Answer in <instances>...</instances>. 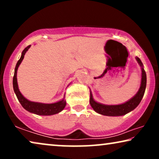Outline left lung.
<instances>
[{
    "mask_svg": "<svg viewBox=\"0 0 159 159\" xmlns=\"http://www.w3.org/2000/svg\"><path fill=\"white\" fill-rule=\"evenodd\" d=\"M136 60L139 65L141 66V69H142V79H141L140 88L139 89L138 92L136 93V95L125 103L119 104V105H104V104L99 103L94 101L92 93L90 92V103L95 112L98 113L100 114L105 115V116H122V115H125L127 113L132 111L139 105L143 95H144L145 88H146L147 78L146 73L143 69V64L141 60L138 57H136Z\"/></svg>",
    "mask_w": 159,
    "mask_h": 159,
    "instance_id": "obj_1",
    "label": "left lung"
}]
</instances>
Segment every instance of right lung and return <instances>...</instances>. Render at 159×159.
Listing matches in <instances>:
<instances>
[{
  "label": "right lung",
  "mask_w": 159,
  "mask_h": 159,
  "mask_svg": "<svg viewBox=\"0 0 159 159\" xmlns=\"http://www.w3.org/2000/svg\"><path fill=\"white\" fill-rule=\"evenodd\" d=\"M31 45H28L27 48L24 49V51L21 53V56L20 59L18 61L17 64L15 67L14 70V75L13 77V87H14V90L15 94H16L17 98H18L19 101L20 102L21 105L22 107L30 113H33V114H38V115H42V116H50V115H53L56 114H58L66 106V101H65V95L61 101L56 102L54 103H37V102H32L25 98L23 96L22 94L20 93L19 90L18 84H17V78H16V73L17 69L19 65L22 61L24 57L26 52L28 51Z\"/></svg>",
  "instance_id": "1"
}]
</instances>
